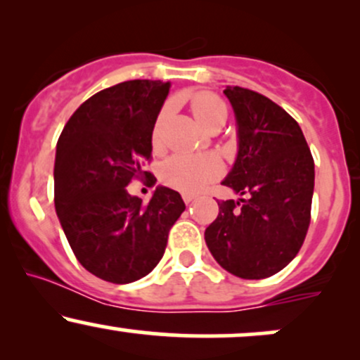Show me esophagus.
<instances>
[{
  "label": "esophagus",
  "instance_id": "1",
  "mask_svg": "<svg viewBox=\"0 0 360 360\" xmlns=\"http://www.w3.org/2000/svg\"><path fill=\"white\" fill-rule=\"evenodd\" d=\"M194 198H196V196H194V194H188V193H184V194H183V200H184V203H186V205L191 203V201L194 200Z\"/></svg>",
  "mask_w": 360,
  "mask_h": 360
}]
</instances>
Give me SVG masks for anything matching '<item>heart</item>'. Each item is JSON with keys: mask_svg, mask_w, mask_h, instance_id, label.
I'll return each instance as SVG.
<instances>
[{"mask_svg": "<svg viewBox=\"0 0 360 360\" xmlns=\"http://www.w3.org/2000/svg\"><path fill=\"white\" fill-rule=\"evenodd\" d=\"M191 110L198 122L205 128L214 125H223L226 120V106L217 94L201 91L196 93L191 100ZM166 118V110L160 111L157 118L154 131H152V142L159 143L160 128ZM221 172V166L212 155H183L177 154L169 157L160 169V179L169 188L177 189L183 193H198L217 179Z\"/></svg>", "mask_w": 360, "mask_h": 360, "instance_id": "b5f03b06", "label": "heart"}]
</instances>
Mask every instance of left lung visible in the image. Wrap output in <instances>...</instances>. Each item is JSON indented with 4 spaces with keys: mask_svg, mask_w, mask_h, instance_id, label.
Wrapping results in <instances>:
<instances>
[{
    "mask_svg": "<svg viewBox=\"0 0 360 360\" xmlns=\"http://www.w3.org/2000/svg\"><path fill=\"white\" fill-rule=\"evenodd\" d=\"M238 154L223 184L245 194L218 203L206 229L210 252L225 271L264 279L296 257L311 220L315 162L295 118L257 91L229 86Z\"/></svg>",
    "mask_w": 360,
    "mask_h": 360,
    "instance_id": "obj_1",
    "label": "left lung"
}]
</instances>
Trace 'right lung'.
Masks as SVG:
<instances>
[{"mask_svg":"<svg viewBox=\"0 0 360 360\" xmlns=\"http://www.w3.org/2000/svg\"><path fill=\"white\" fill-rule=\"evenodd\" d=\"M169 86L134 79L93 94L57 142V217L81 266L108 283H134L154 269L186 208L179 193L162 186L146 205L127 191L134 179L155 183L143 164L152 159V130Z\"/></svg>","mask_w":360,"mask_h":360,"instance_id":"add662e5","label":"right lung"}]
</instances>
